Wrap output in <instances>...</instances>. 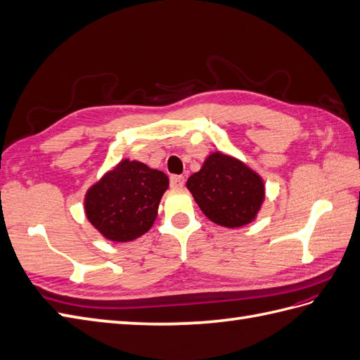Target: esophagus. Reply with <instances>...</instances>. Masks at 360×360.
Wrapping results in <instances>:
<instances>
[{"label": "esophagus", "mask_w": 360, "mask_h": 360, "mask_svg": "<svg viewBox=\"0 0 360 360\" xmlns=\"http://www.w3.org/2000/svg\"><path fill=\"white\" fill-rule=\"evenodd\" d=\"M185 185V177L183 175H171V188L172 189H180Z\"/></svg>", "instance_id": "obj_1"}]
</instances>
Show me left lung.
<instances>
[{
	"label": "left lung",
	"instance_id": "1",
	"mask_svg": "<svg viewBox=\"0 0 360 360\" xmlns=\"http://www.w3.org/2000/svg\"><path fill=\"white\" fill-rule=\"evenodd\" d=\"M186 188L210 221L231 229L255 220L266 197L261 175L220 151L206 157L201 169L188 179Z\"/></svg>",
	"mask_w": 360,
	"mask_h": 360
}]
</instances>
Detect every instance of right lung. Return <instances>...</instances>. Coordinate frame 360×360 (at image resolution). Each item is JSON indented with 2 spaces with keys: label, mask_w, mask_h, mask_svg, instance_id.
<instances>
[{
  "label": "right lung",
  "mask_w": 360,
  "mask_h": 360,
  "mask_svg": "<svg viewBox=\"0 0 360 360\" xmlns=\"http://www.w3.org/2000/svg\"><path fill=\"white\" fill-rule=\"evenodd\" d=\"M168 186L165 172L124 159L86 191V218L107 240L133 241L151 229Z\"/></svg>",
  "instance_id": "add662e5"
}]
</instances>
